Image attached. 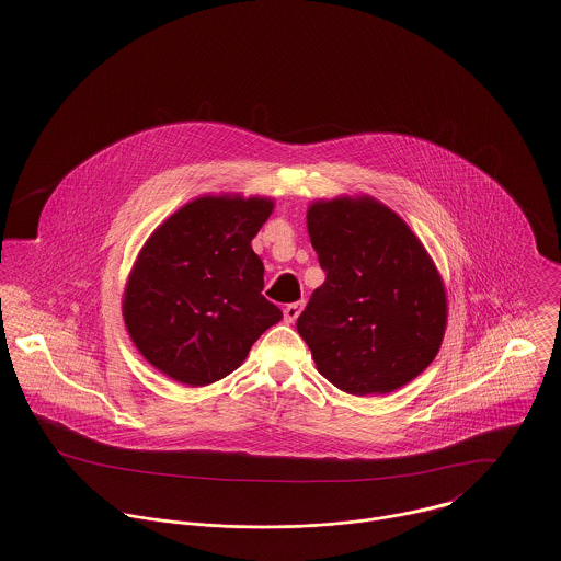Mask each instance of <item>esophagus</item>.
Instances as JSON below:
<instances>
[{
  "label": "esophagus",
  "mask_w": 561,
  "mask_h": 561,
  "mask_svg": "<svg viewBox=\"0 0 561 561\" xmlns=\"http://www.w3.org/2000/svg\"><path fill=\"white\" fill-rule=\"evenodd\" d=\"M302 300H298V302H290V305H286V309H284V318L286 321H294L298 316H300V311H302Z\"/></svg>",
  "instance_id": "34e87169"
}]
</instances>
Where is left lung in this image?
I'll use <instances>...</instances> for the list:
<instances>
[{
  "instance_id": "1",
  "label": "left lung",
  "mask_w": 561,
  "mask_h": 561,
  "mask_svg": "<svg viewBox=\"0 0 561 561\" xmlns=\"http://www.w3.org/2000/svg\"><path fill=\"white\" fill-rule=\"evenodd\" d=\"M325 282L298 316L316 366L353 396L400 389L435 359L446 293L427 250L373 197L318 202L307 213Z\"/></svg>"
}]
</instances>
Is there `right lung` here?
<instances>
[{
    "instance_id": "right-lung-1",
    "label": "right lung",
    "mask_w": 561,
    "mask_h": 561,
    "mask_svg": "<svg viewBox=\"0 0 561 561\" xmlns=\"http://www.w3.org/2000/svg\"><path fill=\"white\" fill-rule=\"evenodd\" d=\"M271 213L267 197H199L156 229L124 296L126 328L149 364L204 387L240 368L282 320L250 245Z\"/></svg>"
}]
</instances>
